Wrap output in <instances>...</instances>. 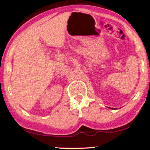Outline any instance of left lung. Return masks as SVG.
Returning <instances> with one entry per match:
<instances>
[{
    "label": "left lung",
    "instance_id": "1",
    "mask_svg": "<svg viewBox=\"0 0 150 150\" xmlns=\"http://www.w3.org/2000/svg\"><path fill=\"white\" fill-rule=\"evenodd\" d=\"M111 109H112V108H111Z\"/></svg>",
    "mask_w": 150,
    "mask_h": 150
}]
</instances>
